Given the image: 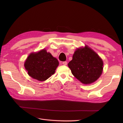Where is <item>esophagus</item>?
Returning a JSON list of instances; mask_svg holds the SVG:
<instances>
[{
	"mask_svg": "<svg viewBox=\"0 0 123 123\" xmlns=\"http://www.w3.org/2000/svg\"><path fill=\"white\" fill-rule=\"evenodd\" d=\"M62 64L64 65V66H66V65L67 64V61H64V62H62Z\"/></svg>",
	"mask_w": 123,
	"mask_h": 123,
	"instance_id": "34e87169",
	"label": "esophagus"
}]
</instances>
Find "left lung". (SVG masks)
<instances>
[{
    "label": "left lung",
    "instance_id": "8db88e82",
    "mask_svg": "<svg viewBox=\"0 0 123 123\" xmlns=\"http://www.w3.org/2000/svg\"><path fill=\"white\" fill-rule=\"evenodd\" d=\"M68 65L72 74L85 85L96 81L103 70V60L87 45L77 49Z\"/></svg>",
    "mask_w": 123,
    "mask_h": 123
}]
</instances>
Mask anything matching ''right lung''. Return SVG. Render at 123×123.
Wrapping results in <instances>:
<instances>
[{"label": "right lung", "instance_id": "obj_1", "mask_svg": "<svg viewBox=\"0 0 123 123\" xmlns=\"http://www.w3.org/2000/svg\"><path fill=\"white\" fill-rule=\"evenodd\" d=\"M59 61L45 49L36 53H31L24 63L25 69L30 77L40 81H44L53 74Z\"/></svg>", "mask_w": 123, "mask_h": 123}]
</instances>
